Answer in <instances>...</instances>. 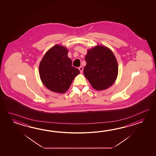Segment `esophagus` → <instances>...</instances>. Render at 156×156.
Segmentation results:
<instances>
[{"mask_svg": "<svg viewBox=\"0 0 156 156\" xmlns=\"http://www.w3.org/2000/svg\"><path fill=\"white\" fill-rule=\"evenodd\" d=\"M79 69L81 73H82L83 71V67L82 66H80L79 67Z\"/></svg>", "mask_w": 156, "mask_h": 156, "instance_id": "34e87169", "label": "esophagus"}]
</instances>
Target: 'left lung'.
<instances>
[{
  "mask_svg": "<svg viewBox=\"0 0 156 156\" xmlns=\"http://www.w3.org/2000/svg\"><path fill=\"white\" fill-rule=\"evenodd\" d=\"M83 73L95 89L103 90L112 86L118 73L116 58L109 48L96 46L87 51Z\"/></svg>",
  "mask_w": 156,
  "mask_h": 156,
  "instance_id": "obj_1",
  "label": "left lung"
}]
</instances>
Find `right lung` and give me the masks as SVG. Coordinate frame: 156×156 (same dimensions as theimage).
I'll return each mask as SVG.
<instances>
[{
    "instance_id": "add662e5",
    "label": "right lung",
    "mask_w": 156,
    "mask_h": 156,
    "mask_svg": "<svg viewBox=\"0 0 156 156\" xmlns=\"http://www.w3.org/2000/svg\"><path fill=\"white\" fill-rule=\"evenodd\" d=\"M66 47L55 45L47 52L39 66L40 78L48 89L65 93L80 71L72 66Z\"/></svg>"
}]
</instances>
